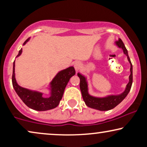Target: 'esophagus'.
<instances>
[{"instance_id": "obj_1", "label": "esophagus", "mask_w": 147, "mask_h": 147, "mask_svg": "<svg viewBox=\"0 0 147 147\" xmlns=\"http://www.w3.org/2000/svg\"><path fill=\"white\" fill-rule=\"evenodd\" d=\"M74 68H75V69L76 70V71H78V70H80V68L82 67V63L79 61H77L74 63Z\"/></svg>"}]
</instances>
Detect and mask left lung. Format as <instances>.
Wrapping results in <instances>:
<instances>
[{"label": "left lung", "mask_w": 147, "mask_h": 147, "mask_svg": "<svg viewBox=\"0 0 147 147\" xmlns=\"http://www.w3.org/2000/svg\"><path fill=\"white\" fill-rule=\"evenodd\" d=\"M116 45L123 50L124 53L127 56V59L130 64V75L129 76V82L126 85V88L124 92H122L119 95H110L104 98H97L90 95L89 93H88V82L87 80H86V78L83 75H82L81 74L78 73V76L80 79V88L82 92V98H83V100L85 102L86 106H88V107L100 110V111H107V110H111L112 108H115L126 97V96L129 93L132 84V65L131 61H130L129 56H128L127 49L124 46V44L121 39H119L118 41L116 42Z\"/></svg>", "instance_id": "left-lung-1"}]
</instances>
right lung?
<instances>
[{
    "instance_id": "add662e5",
    "label": "right lung",
    "mask_w": 147,
    "mask_h": 147,
    "mask_svg": "<svg viewBox=\"0 0 147 147\" xmlns=\"http://www.w3.org/2000/svg\"><path fill=\"white\" fill-rule=\"evenodd\" d=\"M30 38L24 42L23 45L29 41ZM22 49H21L17 57L21 55ZM15 61L13 62V76H12V83L13 86L24 103L28 107L37 111H45L51 110L59 105L60 100L63 96L64 90L67 86L68 82L72 76L76 74V71L74 67H69L67 69L61 70L55 76L51 83H50V90L51 96L49 98H43L41 92L33 91L26 88H22L17 83L15 74Z\"/></svg>"
}]
</instances>
